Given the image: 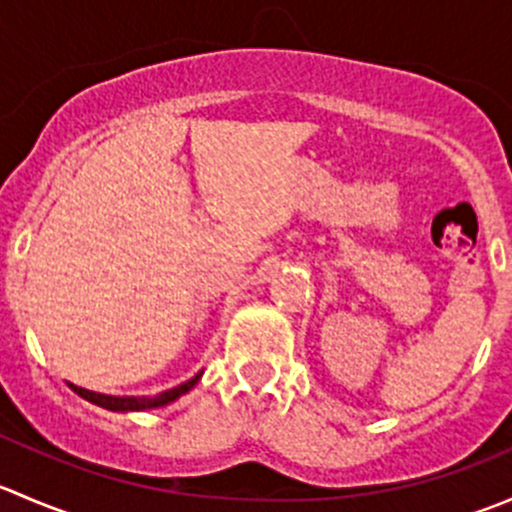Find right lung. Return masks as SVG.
Segmentation results:
<instances>
[{
  "mask_svg": "<svg viewBox=\"0 0 512 512\" xmlns=\"http://www.w3.org/2000/svg\"><path fill=\"white\" fill-rule=\"evenodd\" d=\"M198 379H200V374L193 376V379H190V381H185V384L175 386V389L163 391V394H158V396H141V399H136V396L96 394V391L81 389V386H71V389H74L79 396H84L86 401H91V404L103 406V409H111V411H143V409H156V406L170 404V401H175V399H178V396H183L185 391L193 389V386L198 384Z\"/></svg>",
  "mask_w": 512,
  "mask_h": 512,
  "instance_id": "1",
  "label": "right lung"
}]
</instances>
